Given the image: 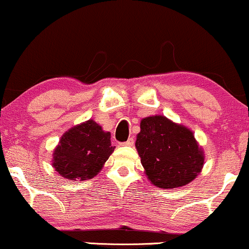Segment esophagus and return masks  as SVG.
<instances>
[{
	"mask_svg": "<svg viewBox=\"0 0 249 249\" xmlns=\"http://www.w3.org/2000/svg\"><path fill=\"white\" fill-rule=\"evenodd\" d=\"M120 144H121V145H124V146H131L134 144V139H133V137H130V139L128 141H125V142H122Z\"/></svg>",
	"mask_w": 249,
	"mask_h": 249,
	"instance_id": "obj_1",
	"label": "esophagus"
}]
</instances>
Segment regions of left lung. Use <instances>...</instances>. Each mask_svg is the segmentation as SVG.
I'll return each mask as SVG.
<instances>
[{"label":"left lung","instance_id":"1","mask_svg":"<svg viewBox=\"0 0 249 249\" xmlns=\"http://www.w3.org/2000/svg\"><path fill=\"white\" fill-rule=\"evenodd\" d=\"M135 145L146 176L160 188L187 185L203 166V155L192 131L165 116L143 119Z\"/></svg>","mask_w":249,"mask_h":249}]
</instances>
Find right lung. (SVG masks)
<instances>
[{
    "label": "right lung",
    "instance_id": "1",
    "mask_svg": "<svg viewBox=\"0 0 249 249\" xmlns=\"http://www.w3.org/2000/svg\"><path fill=\"white\" fill-rule=\"evenodd\" d=\"M114 146L110 134L89 120L67 131L54 151L53 166L69 180H87L97 176Z\"/></svg>",
    "mask_w": 249,
    "mask_h": 249
}]
</instances>
